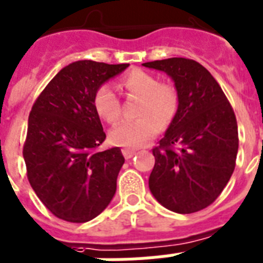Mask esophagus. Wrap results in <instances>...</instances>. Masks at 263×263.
<instances>
[{
	"label": "esophagus",
	"instance_id": "34e87169",
	"mask_svg": "<svg viewBox=\"0 0 263 263\" xmlns=\"http://www.w3.org/2000/svg\"><path fill=\"white\" fill-rule=\"evenodd\" d=\"M122 155H123V157L126 158V160H129V158H132V157H134V156H136V151L125 147V149H122Z\"/></svg>",
	"mask_w": 263,
	"mask_h": 263
}]
</instances>
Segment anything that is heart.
Returning a JSON list of instances; mask_svg holds the SVG:
<instances>
[{
  "label": "heart",
  "instance_id": "obj_1",
  "mask_svg": "<svg viewBox=\"0 0 263 263\" xmlns=\"http://www.w3.org/2000/svg\"><path fill=\"white\" fill-rule=\"evenodd\" d=\"M121 87L129 95L141 98L138 119L121 121L110 130V141L123 147H141L157 134L158 126L166 127L179 108V94L172 84L160 83L156 75L133 69L121 80ZM94 107L106 122L114 123L121 114V103L110 86L103 84L94 95Z\"/></svg>",
  "mask_w": 263,
  "mask_h": 263
}]
</instances>
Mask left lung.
I'll return each instance as SVG.
<instances>
[{
  "label": "left lung",
  "instance_id": "8db88e82",
  "mask_svg": "<svg viewBox=\"0 0 263 263\" xmlns=\"http://www.w3.org/2000/svg\"><path fill=\"white\" fill-rule=\"evenodd\" d=\"M142 66L165 72L179 94L176 117L153 149L151 192L173 212L200 211L222 194L235 168L234 110L215 78L195 60L171 58Z\"/></svg>",
  "mask_w": 263,
  "mask_h": 263
}]
</instances>
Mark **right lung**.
I'll return each mask as SVG.
<instances>
[{
    "label": "right lung",
    "mask_w": 263,
    "mask_h": 263,
    "mask_svg": "<svg viewBox=\"0 0 263 263\" xmlns=\"http://www.w3.org/2000/svg\"><path fill=\"white\" fill-rule=\"evenodd\" d=\"M127 67L92 60L71 63L56 73L32 107L23 151L28 180L59 219L88 222L116 195L125 158L119 147L95 152L106 134L94 95Z\"/></svg>",
    "instance_id": "add662e5"
}]
</instances>
